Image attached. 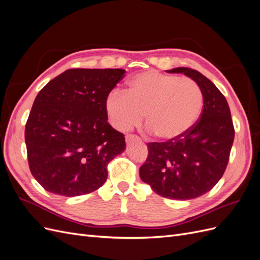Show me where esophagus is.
Wrapping results in <instances>:
<instances>
[{
	"instance_id": "1",
	"label": "esophagus",
	"mask_w": 260,
	"mask_h": 260,
	"mask_svg": "<svg viewBox=\"0 0 260 260\" xmlns=\"http://www.w3.org/2000/svg\"><path fill=\"white\" fill-rule=\"evenodd\" d=\"M135 140H140V138L138 136H135V135H127V136H125V141H127V142H131V141H135Z\"/></svg>"
}]
</instances>
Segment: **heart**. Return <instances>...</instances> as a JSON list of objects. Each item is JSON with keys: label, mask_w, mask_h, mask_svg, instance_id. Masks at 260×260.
Instances as JSON below:
<instances>
[{"label": "heart", "mask_w": 260, "mask_h": 260, "mask_svg": "<svg viewBox=\"0 0 260 260\" xmlns=\"http://www.w3.org/2000/svg\"><path fill=\"white\" fill-rule=\"evenodd\" d=\"M204 104L200 85L191 78L147 70L133 76L128 90H114L105 100L109 121L127 131L142 121L162 140H175L190 130Z\"/></svg>", "instance_id": "1"}]
</instances>
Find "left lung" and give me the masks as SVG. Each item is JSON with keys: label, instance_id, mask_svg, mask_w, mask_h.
<instances>
[{"label": "left lung", "instance_id": "obj_1", "mask_svg": "<svg viewBox=\"0 0 260 260\" xmlns=\"http://www.w3.org/2000/svg\"><path fill=\"white\" fill-rule=\"evenodd\" d=\"M167 73L184 74L198 83L204 106L199 120L182 137L147 143L140 177L162 198L192 200L209 192L223 176L234 140L233 121L225 98L208 78L185 67Z\"/></svg>", "mask_w": 260, "mask_h": 260}]
</instances>
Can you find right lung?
Here are the masks:
<instances>
[{"mask_svg":"<svg viewBox=\"0 0 260 260\" xmlns=\"http://www.w3.org/2000/svg\"><path fill=\"white\" fill-rule=\"evenodd\" d=\"M123 69L75 68L39 92L25 128L31 174L51 193L73 198L98 190L107 165L125 148L107 122L105 100Z\"/></svg>","mask_w":260,"mask_h":260,"instance_id":"1","label":"right lung"}]
</instances>
